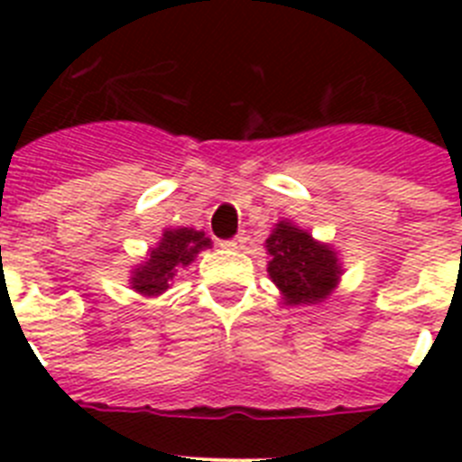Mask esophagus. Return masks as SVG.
I'll list each match as a JSON object with an SVG mask.
<instances>
[{"label":"esophagus","mask_w":462,"mask_h":462,"mask_svg":"<svg viewBox=\"0 0 462 462\" xmlns=\"http://www.w3.org/2000/svg\"><path fill=\"white\" fill-rule=\"evenodd\" d=\"M222 245L226 247V250H240V247L245 245V234L236 236V238H231V240H224Z\"/></svg>","instance_id":"obj_1"}]
</instances>
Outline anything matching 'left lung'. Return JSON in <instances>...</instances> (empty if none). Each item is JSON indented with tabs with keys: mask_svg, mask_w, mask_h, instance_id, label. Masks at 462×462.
I'll list each match as a JSON object with an SVG mask.
<instances>
[{
	"mask_svg": "<svg viewBox=\"0 0 462 462\" xmlns=\"http://www.w3.org/2000/svg\"><path fill=\"white\" fill-rule=\"evenodd\" d=\"M273 282L287 303H319L337 284L340 266L328 245L314 243L312 236L289 222H280L266 240Z\"/></svg>",
	"mask_w": 462,
	"mask_h": 462,
	"instance_id": "8db88e82",
	"label": "left lung"
}]
</instances>
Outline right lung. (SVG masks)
Wrapping results in <instances>:
<instances>
[{"label":"right lung","mask_w":462,"mask_h":462,"mask_svg":"<svg viewBox=\"0 0 462 462\" xmlns=\"http://www.w3.org/2000/svg\"><path fill=\"white\" fill-rule=\"evenodd\" d=\"M210 245L203 231L194 228H169L164 231V238L150 252V259L145 266H138L132 277V289H136L143 296H159L169 289V282L173 280L175 268L189 266L194 256Z\"/></svg>","instance_id":"right-lung-1"}]
</instances>
